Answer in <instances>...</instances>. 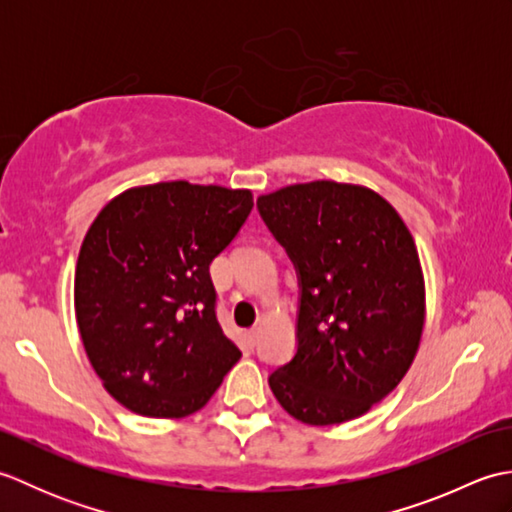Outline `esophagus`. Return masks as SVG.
Listing matches in <instances>:
<instances>
[{"mask_svg": "<svg viewBox=\"0 0 512 512\" xmlns=\"http://www.w3.org/2000/svg\"><path fill=\"white\" fill-rule=\"evenodd\" d=\"M246 336H248V343L255 345L257 339H259V330H257V328H250V330L246 332Z\"/></svg>", "mask_w": 512, "mask_h": 512, "instance_id": "34e87169", "label": "esophagus"}]
</instances>
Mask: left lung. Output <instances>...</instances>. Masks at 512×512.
Returning <instances> with one entry per match:
<instances>
[{
    "label": "left lung",
    "mask_w": 512,
    "mask_h": 512,
    "mask_svg": "<svg viewBox=\"0 0 512 512\" xmlns=\"http://www.w3.org/2000/svg\"><path fill=\"white\" fill-rule=\"evenodd\" d=\"M257 209L299 277L297 352L270 389L314 427L363 416L420 345L424 279L409 228L372 189L332 180L262 195Z\"/></svg>",
    "instance_id": "left-lung-1"
}]
</instances>
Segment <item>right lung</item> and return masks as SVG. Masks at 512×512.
I'll return each instance as SVG.
<instances>
[{
  "label": "right lung",
  "instance_id": "right-lung-1",
  "mask_svg": "<svg viewBox=\"0 0 512 512\" xmlns=\"http://www.w3.org/2000/svg\"><path fill=\"white\" fill-rule=\"evenodd\" d=\"M253 193L184 180L127 189L96 215L74 275L81 341L105 389L147 418L202 409L242 352L217 321L209 266Z\"/></svg>",
  "mask_w": 512,
  "mask_h": 512
}]
</instances>
